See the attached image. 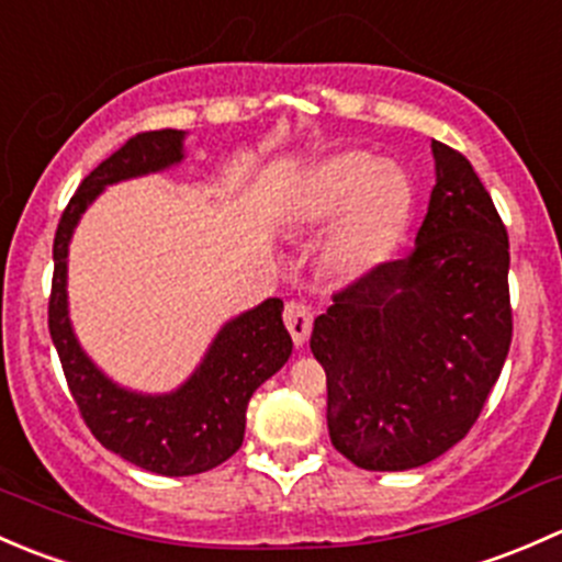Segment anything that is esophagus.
Wrapping results in <instances>:
<instances>
[{
    "instance_id": "1",
    "label": "esophagus",
    "mask_w": 562,
    "mask_h": 562,
    "mask_svg": "<svg viewBox=\"0 0 562 562\" xmlns=\"http://www.w3.org/2000/svg\"><path fill=\"white\" fill-rule=\"evenodd\" d=\"M285 326L291 331L293 342L302 348L310 337V328H313V313L310 307H304L302 302H288L285 304Z\"/></svg>"
}]
</instances>
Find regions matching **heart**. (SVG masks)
Segmentation results:
<instances>
[{"mask_svg": "<svg viewBox=\"0 0 562 562\" xmlns=\"http://www.w3.org/2000/svg\"><path fill=\"white\" fill-rule=\"evenodd\" d=\"M411 203V181L400 166L367 151H342L310 168L291 201V220L302 228L334 220L323 263L339 280H356L389 258Z\"/></svg>", "mask_w": 562, "mask_h": 562, "instance_id": "1", "label": "heart"}]
</instances>
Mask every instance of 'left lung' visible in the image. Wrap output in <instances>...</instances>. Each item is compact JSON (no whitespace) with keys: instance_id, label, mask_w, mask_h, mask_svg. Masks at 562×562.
Here are the masks:
<instances>
[{"instance_id":"8db88e82","label":"left lung","mask_w":562,"mask_h":562,"mask_svg":"<svg viewBox=\"0 0 562 562\" xmlns=\"http://www.w3.org/2000/svg\"><path fill=\"white\" fill-rule=\"evenodd\" d=\"M416 247L315 317L328 438L364 470H411L468 435L512 345L508 234L473 166L432 140Z\"/></svg>"}]
</instances>
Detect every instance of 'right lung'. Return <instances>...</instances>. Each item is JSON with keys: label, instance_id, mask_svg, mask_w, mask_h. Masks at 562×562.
Returning <instances> with one entry per match:
<instances>
[{"label": "right lung", "instance_id": "1", "mask_svg": "<svg viewBox=\"0 0 562 562\" xmlns=\"http://www.w3.org/2000/svg\"><path fill=\"white\" fill-rule=\"evenodd\" d=\"M181 160L184 133L151 130L133 135L81 181L56 228L48 302L50 339L87 427L108 451L160 475L206 473L234 457L245 440L249 396L282 370L293 350L282 302L266 299L220 328L179 389L140 394L113 383L76 339L67 310V249L78 220L108 184L160 173Z\"/></svg>", "mask_w": 562, "mask_h": 562}]
</instances>
